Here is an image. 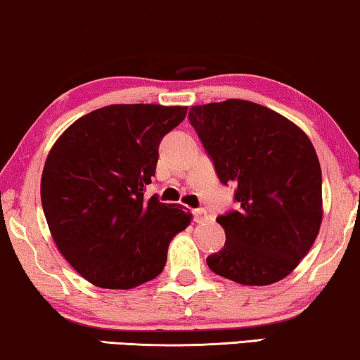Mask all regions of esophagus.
I'll return each mask as SVG.
<instances>
[{
	"label": "esophagus",
	"instance_id": "34e87169",
	"mask_svg": "<svg viewBox=\"0 0 360 360\" xmlns=\"http://www.w3.org/2000/svg\"><path fill=\"white\" fill-rule=\"evenodd\" d=\"M194 217H195V221H205L207 220V210L205 209H195L194 210Z\"/></svg>",
	"mask_w": 360,
	"mask_h": 360
}]
</instances>
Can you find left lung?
Here are the masks:
<instances>
[{
  "instance_id": "8db88e82",
  "label": "left lung",
  "mask_w": 360,
  "mask_h": 360,
  "mask_svg": "<svg viewBox=\"0 0 360 360\" xmlns=\"http://www.w3.org/2000/svg\"><path fill=\"white\" fill-rule=\"evenodd\" d=\"M197 131L221 184H235L238 210L217 217L226 241L207 264L243 285L287 277L320 231L321 168L295 124L241 99L192 105Z\"/></svg>"
}]
</instances>
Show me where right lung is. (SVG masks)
I'll use <instances>...</instances> for the list:
<instances>
[{
	"label": "right lung",
	"mask_w": 360,
	"mask_h": 360,
	"mask_svg": "<svg viewBox=\"0 0 360 360\" xmlns=\"http://www.w3.org/2000/svg\"><path fill=\"white\" fill-rule=\"evenodd\" d=\"M187 108L114 104L83 115L55 141L40 199L55 245L103 288H131L161 274L168 246L192 215L145 197L158 146Z\"/></svg>",
	"instance_id": "obj_1"
}]
</instances>
